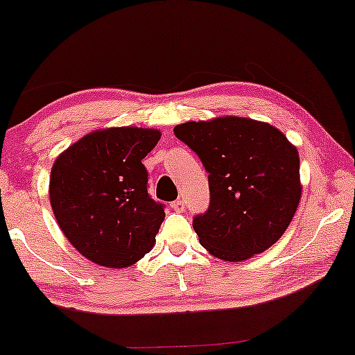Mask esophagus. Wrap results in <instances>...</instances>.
Here are the masks:
<instances>
[{
    "label": "esophagus",
    "mask_w": 355,
    "mask_h": 355,
    "mask_svg": "<svg viewBox=\"0 0 355 355\" xmlns=\"http://www.w3.org/2000/svg\"><path fill=\"white\" fill-rule=\"evenodd\" d=\"M170 207H172L173 211L182 213L183 210H185V202H183V200H175V202L170 203Z\"/></svg>",
    "instance_id": "34e87169"
}]
</instances>
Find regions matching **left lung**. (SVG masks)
<instances>
[{"label": "left lung", "instance_id": "1", "mask_svg": "<svg viewBox=\"0 0 355 355\" xmlns=\"http://www.w3.org/2000/svg\"><path fill=\"white\" fill-rule=\"evenodd\" d=\"M173 132L208 172L210 207L193 216L200 243L225 261L275 245L301 200L300 155L283 132L241 117L187 122Z\"/></svg>", "mask_w": 355, "mask_h": 355}]
</instances>
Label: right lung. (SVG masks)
I'll return each mask as SVG.
<instances>
[{"instance_id":"add662e5","label":"right lung","mask_w":355,"mask_h":355,"mask_svg":"<svg viewBox=\"0 0 355 355\" xmlns=\"http://www.w3.org/2000/svg\"><path fill=\"white\" fill-rule=\"evenodd\" d=\"M159 140L153 129H105L83 137L54 162V216L71 245L92 263L127 268L152 250L165 205L148 195L142 159Z\"/></svg>"}]
</instances>
